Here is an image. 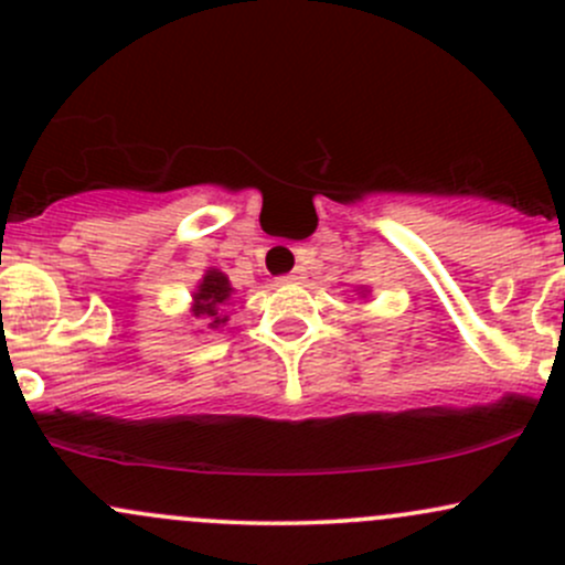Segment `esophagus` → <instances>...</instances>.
Instances as JSON below:
<instances>
[{"label":"esophagus","instance_id":"obj_1","mask_svg":"<svg viewBox=\"0 0 565 565\" xmlns=\"http://www.w3.org/2000/svg\"><path fill=\"white\" fill-rule=\"evenodd\" d=\"M301 280H305V275H301V269H294V271H290V275L280 277V282H301Z\"/></svg>","mask_w":565,"mask_h":565}]
</instances>
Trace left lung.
I'll use <instances>...</instances> for the list:
<instances>
[{
	"mask_svg": "<svg viewBox=\"0 0 565 565\" xmlns=\"http://www.w3.org/2000/svg\"><path fill=\"white\" fill-rule=\"evenodd\" d=\"M356 296H359V299H367L370 288H364V285H362V288H356Z\"/></svg>",
	"mask_w": 565,
	"mask_h": 565,
	"instance_id": "obj_1",
	"label": "left lung"
}]
</instances>
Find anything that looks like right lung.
Returning <instances> with one entry per match:
<instances>
[{
    "mask_svg": "<svg viewBox=\"0 0 565 565\" xmlns=\"http://www.w3.org/2000/svg\"><path fill=\"white\" fill-rule=\"evenodd\" d=\"M234 294L236 290L231 285L228 275L209 266L193 290L190 316H193V321L201 323V329H220V326L228 323V310Z\"/></svg>",
    "mask_w": 565,
    "mask_h": 565,
    "instance_id": "right-lung-1",
    "label": "right lung"
}]
</instances>
